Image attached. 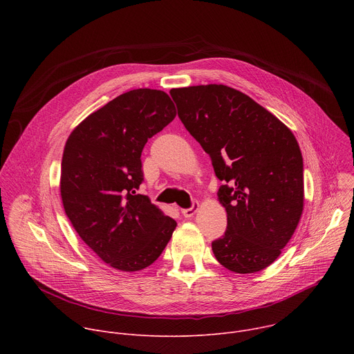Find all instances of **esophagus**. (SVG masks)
<instances>
[{"mask_svg":"<svg viewBox=\"0 0 354 354\" xmlns=\"http://www.w3.org/2000/svg\"><path fill=\"white\" fill-rule=\"evenodd\" d=\"M197 207H198L197 200H193L192 206H190L189 209H183V210H182V214H183L185 217H193V216H194V213L197 212Z\"/></svg>","mask_w":354,"mask_h":354,"instance_id":"34e87169","label":"esophagus"}]
</instances>
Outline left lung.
I'll list each match as a JSON object with an SVG mask.
<instances>
[{
	"label": "left lung",
	"instance_id": "1",
	"mask_svg": "<svg viewBox=\"0 0 354 354\" xmlns=\"http://www.w3.org/2000/svg\"><path fill=\"white\" fill-rule=\"evenodd\" d=\"M169 93L223 182L218 198L227 230L212 242L216 259L242 274L268 268L294 234L304 206V165L294 134L254 99L225 85Z\"/></svg>",
	"mask_w": 354,
	"mask_h": 354
}]
</instances>
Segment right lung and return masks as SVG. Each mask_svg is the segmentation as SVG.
Here are the masks:
<instances>
[{"label": "right lung", "instance_id": "right-lung-1", "mask_svg": "<svg viewBox=\"0 0 354 354\" xmlns=\"http://www.w3.org/2000/svg\"><path fill=\"white\" fill-rule=\"evenodd\" d=\"M176 116L158 89H133L89 115L68 137L62 161L63 206L81 239L112 268L154 263L176 221L136 193L144 180L141 151Z\"/></svg>", "mask_w": 354, "mask_h": 354}]
</instances>
